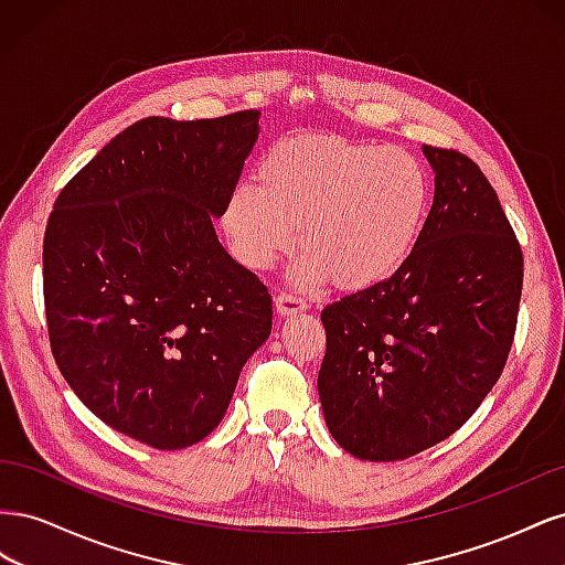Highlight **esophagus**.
<instances>
[{
    "instance_id": "34e87169",
    "label": "esophagus",
    "mask_w": 565,
    "mask_h": 565,
    "mask_svg": "<svg viewBox=\"0 0 565 565\" xmlns=\"http://www.w3.org/2000/svg\"><path fill=\"white\" fill-rule=\"evenodd\" d=\"M309 309V303H306L301 297H295V295H278L276 297V311L280 316H295V313H301Z\"/></svg>"
}]
</instances>
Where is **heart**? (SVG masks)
I'll return each instance as SVG.
<instances>
[{"label":"heart","mask_w":565,"mask_h":565,"mask_svg":"<svg viewBox=\"0 0 565 565\" xmlns=\"http://www.w3.org/2000/svg\"><path fill=\"white\" fill-rule=\"evenodd\" d=\"M252 183H237L221 226L237 262L266 270L295 245L292 282L341 289L380 285L407 264L431 202V177L405 148L301 136L270 148Z\"/></svg>","instance_id":"heart-1"}]
</instances>
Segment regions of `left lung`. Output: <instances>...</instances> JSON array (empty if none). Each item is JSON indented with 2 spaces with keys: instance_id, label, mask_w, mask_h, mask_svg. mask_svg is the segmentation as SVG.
I'll list each match as a JSON object with an SVG mask.
<instances>
[{
  "instance_id": "obj_1",
  "label": "left lung",
  "mask_w": 565,
  "mask_h": 565,
  "mask_svg": "<svg viewBox=\"0 0 565 565\" xmlns=\"http://www.w3.org/2000/svg\"><path fill=\"white\" fill-rule=\"evenodd\" d=\"M434 204L396 276L324 306V424L349 455L407 459L452 436L498 384L516 332L523 254L481 169L422 146Z\"/></svg>"
}]
</instances>
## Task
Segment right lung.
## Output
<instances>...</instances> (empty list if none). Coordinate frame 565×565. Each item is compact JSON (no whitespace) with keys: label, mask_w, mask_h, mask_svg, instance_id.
Here are the masks:
<instances>
[{"label":"right lung","mask_w":565,"mask_h":565,"mask_svg":"<svg viewBox=\"0 0 565 565\" xmlns=\"http://www.w3.org/2000/svg\"><path fill=\"white\" fill-rule=\"evenodd\" d=\"M259 131V110L139 119L79 169L49 216L56 365L98 419L150 448L210 436L270 334L266 285L212 224Z\"/></svg>","instance_id":"add662e5"}]
</instances>
